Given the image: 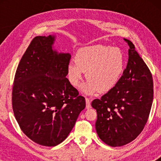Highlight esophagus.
Returning a JSON list of instances; mask_svg holds the SVG:
<instances>
[{
    "mask_svg": "<svg viewBox=\"0 0 161 161\" xmlns=\"http://www.w3.org/2000/svg\"><path fill=\"white\" fill-rule=\"evenodd\" d=\"M86 108H90L91 103H90V99L89 97H86Z\"/></svg>",
    "mask_w": 161,
    "mask_h": 161,
    "instance_id": "1",
    "label": "esophagus"
}]
</instances>
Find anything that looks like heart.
Wrapping results in <instances>:
<instances>
[{
    "instance_id": "heart-1",
    "label": "heart",
    "mask_w": 161,
    "mask_h": 161,
    "mask_svg": "<svg viewBox=\"0 0 161 161\" xmlns=\"http://www.w3.org/2000/svg\"><path fill=\"white\" fill-rule=\"evenodd\" d=\"M75 59L67 65L68 79L72 85L77 86L86 71L88 80L82 89L89 94L112 89L125 69L124 53L117 47L97 45L81 48Z\"/></svg>"
}]
</instances>
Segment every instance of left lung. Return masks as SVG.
Listing matches in <instances>:
<instances>
[{
    "instance_id": "8db88e82",
    "label": "left lung",
    "mask_w": 161,
    "mask_h": 161,
    "mask_svg": "<svg viewBox=\"0 0 161 161\" xmlns=\"http://www.w3.org/2000/svg\"><path fill=\"white\" fill-rule=\"evenodd\" d=\"M124 39L130 47L126 69L111 89L92 103L97 113V135L103 142L114 147L128 144L142 133L153 101L150 70L132 42Z\"/></svg>"
}]
</instances>
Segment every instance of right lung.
<instances>
[{
	"mask_svg": "<svg viewBox=\"0 0 161 161\" xmlns=\"http://www.w3.org/2000/svg\"><path fill=\"white\" fill-rule=\"evenodd\" d=\"M55 36L34 37L22 57L12 88V109L33 142L56 146L67 137L86 107L84 97L68 79L69 53L53 50Z\"/></svg>",
	"mask_w": 161,
	"mask_h": 161,
	"instance_id": "right-lung-1",
	"label": "right lung"
}]
</instances>
